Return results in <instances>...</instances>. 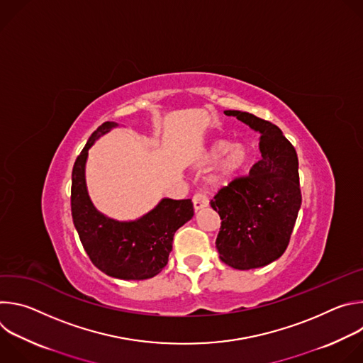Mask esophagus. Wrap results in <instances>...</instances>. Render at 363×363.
Wrapping results in <instances>:
<instances>
[{
	"mask_svg": "<svg viewBox=\"0 0 363 363\" xmlns=\"http://www.w3.org/2000/svg\"><path fill=\"white\" fill-rule=\"evenodd\" d=\"M192 202H194L195 211H199V210L205 208V206H208V199H206V196L202 194H195L192 198Z\"/></svg>",
	"mask_w": 363,
	"mask_h": 363,
	"instance_id": "esophagus-1",
	"label": "esophagus"
}]
</instances>
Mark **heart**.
I'll return each mask as SVG.
<instances>
[{"mask_svg": "<svg viewBox=\"0 0 363 363\" xmlns=\"http://www.w3.org/2000/svg\"><path fill=\"white\" fill-rule=\"evenodd\" d=\"M251 160L250 147L242 142L233 143L228 139L217 138L206 142L195 155L194 164L199 169L215 165L210 182L217 186L230 185L248 167Z\"/></svg>", "mask_w": 363, "mask_h": 363, "instance_id": "1", "label": "heart"}]
</instances>
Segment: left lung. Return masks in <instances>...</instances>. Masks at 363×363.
Segmentation results:
<instances>
[{
  "label": "left lung",
  "instance_id": "obj_1",
  "mask_svg": "<svg viewBox=\"0 0 363 363\" xmlns=\"http://www.w3.org/2000/svg\"><path fill=\"white\" fill-rule=\"evenodd\" d=\"M260 133L262 160L250 175L237 178L211 201L220 214L217 250L237 270L264 267L283 255L301 205L298 160L283 132L248 112L225 111Z\"/></svg>",
  "mask_w": 363,
  "mask_h": 363
}]
</instances>
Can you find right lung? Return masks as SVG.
<instances>
[{
    "label": "right lung",
    "mask_w": 363,
    "mask_h": 363,
    "mask_svg": "<svg viewBox=\"0 0 363 363\" xmlns=\"http://www.w3.org/2000/svg\"><path fill=\"white\" fill-rule=\"evenodd\" d=\"M105 122L89 138L72 172V217L91 263L105 274L122 280H146L168 264L175 231L194 216L191 199L162 198L155 208L130 221L101 214L86 185L89 149L103 135L118 128Z\"/></svg>",
    "instance_id": "1"
}]
</instances>
